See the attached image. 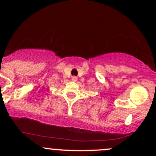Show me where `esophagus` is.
<instances>
[{
    "mask_svg": "<svg viewBox=\"0 0 156 156\" xmlns=\"http://www.w3.org/2000/svg\"><path fill=\"white\" fill-rule=\"evenodd\" d=\"M77 80H78L77 77H76V76H73L72 77V80H73V81L76 82V81H77Z\"/></svg>",
    "mask_w": 156,
    "mask_h": 156,
    "instance_id": "esophagus-1",
    "label": "esophagus"
}]
</instances>
